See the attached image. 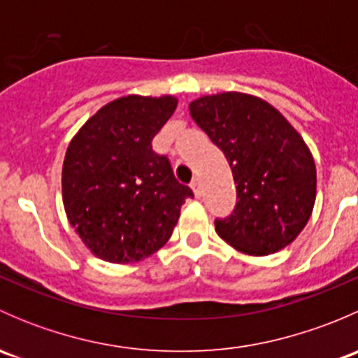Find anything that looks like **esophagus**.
I'll return each mask as SVG.
<instances>
[{"label":"esophagus","instance_id":"obj_1","mask_svg":"<svg viewBox=\"0 0 358 358\" xmlns=\"http://www.w3.org/2000/svg\"><path fill=\"white\" fill-rule=\"evenodd\" d=\"M190 187H192V190H194V196H196V197H201V194H202L201 180H199V178H194V182L190 183Z\"/></svg>","mask_w":358,"mask_h":358}]
</instances>
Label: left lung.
I'll use <instances>...</instances> for the list:
<instances>
[{"instance_id": "1", "label": "left lung", "mask_w": 358, "mask_h": 358, "mask_svg": "<svg viewBox=\"0 0 358 358\" xmlns=\"http://www.w3.org/2000/svg\"><path fill=\"white\" fill-rule=\"evenodd\" d=\"M190 115L222 149L237 183L229 218L216 234L251 256L289 246L312 216L317 171L305 140L275 107L239 92L194 100Z\"/></svg>"}]
</instances>
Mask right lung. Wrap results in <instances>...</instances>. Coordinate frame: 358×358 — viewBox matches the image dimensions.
Returning a JSON list of instances; mask_svg holds the SVG:
<instances>
[{
	"instance_id": "obj_1",
	"label": "right lung",
	"mask_w": 358,
	"mask_h": 358,
	"mask_svg": "<svg viewBox=\"0 0 358 358\" xmlns=\"http://www.w3.org/2000/svg\"><path fill=\"white\" fill-rule=\"evenodd\" d=\"M171 95H128L103 106L67 147L62 199L85 246L110 263H133L171 237L190 187L173 175L152 138L175 112Z\"/></svg>"
}]
</instances>
